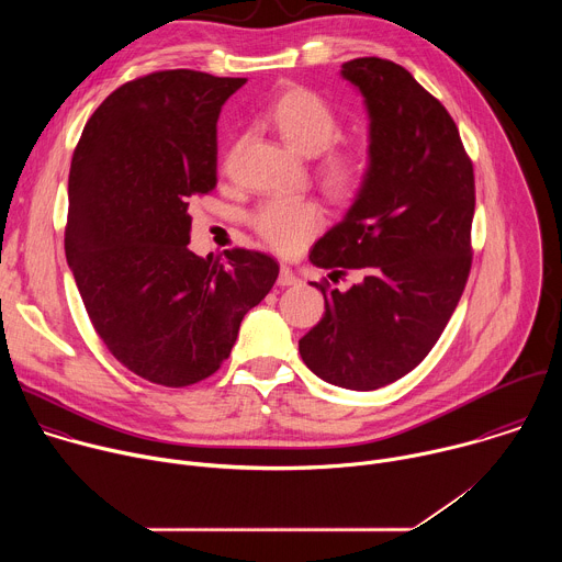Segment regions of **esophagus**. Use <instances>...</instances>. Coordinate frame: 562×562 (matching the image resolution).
Returning <instances> with one entry per match:
<instances>
[{"instance_id": "1", "label": "esophagus", "mask_w": 562, "mask_h": 562, "mask_svg": "<svg viewBox=\"0 0 562 562\" xmlns=\"http://www.w3.org/2000/svg\"><path fill=\"white\" fill-rule=\"evenodd\" d=\"M300 282V278L289 269V267H282L280 269V276H278V284L280 286H293V284H297Z\"/></svg>"}]
</instances>
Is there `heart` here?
I'll use <instances>...</instances> for the list:
<instances>
[{"label":"heart","instance_id":"obj_1","mask_svg":"<svg viewBox=\"0 0 562 562\" xmlns=\"http://www.w3.org/2000/svg\"><path fill=\"white\" fill-rule=\"evenodd\" d=\"M265 120L295 153L319 155L315 178L329 195L351 200L369 184L373 171L369 146L334 144L342 122L323 95L306 87L286 89L267 106ZM251 226L276 251L295 254L325 226V211L306 198H273L256 209Z\"/></svg>","mask_w":562,"mask_h":562}]
</instances>
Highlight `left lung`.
I'll use <instances>...</instances> for the list:
<instances>
[{"label": "left lung", "mask_w": 562, "mask_h": 562, "mask_svg": "<svg viewBox=\"0 0 562 562\" xmlns=\"http://www.w3.org/2000/svg\"><path fill=\"white\" fill-rule=\"evenodd\" d=\"M340 72L364 98L373 171L308 260L331 280L356 269L362 282H311L327 311L300 356L331 384L371 391L414 371L456 311L473 258L475 184L456 122L407 68L358 57Z\"/></svg>", "instance_id": "obj_1"}]
</instances>
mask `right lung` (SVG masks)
<instances>
[{"instance_id": "obj_1", "label": "right lung", "mask_w": 562, "mask_h": 562, "mask_svg": "<svg viewBox=\"0 0 562 562\" xmlns=\"http://www.w3.org/2000/svg\"><path fill=\"white\" fill-rule=\"evenodd\" d=\"M247 82L176 68L115 89L79 137L68 176L66 260L93 329L135 375L189 386L228 358L278 262L189 249V202L217 184V117Z\"/></svg>"}]
</instances>
